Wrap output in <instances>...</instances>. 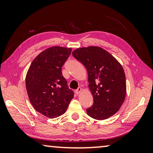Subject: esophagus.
I'll return each mask as SVG.
<instances>
[{
    "instance_id": "obj_1",
    "label": "esophagus",
    "mask_w": 153,
    "mask_h": 153,
    "mask_svg": "<svg viewBox=\"0 0 153 153\" xmlns=\"http://www.w3.org/2000/svg\"><path fill=\"white\" fill-rule=\"evenodd\" d=\"M82 91V88H80V87H79L78 88H77L76 90V93L77 94H79L80 92H81Z\"/></svg>"
}]
</instances>
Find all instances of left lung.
I'll return each mask as SVG.
<instances>
[{
  "mask_svg": "<svg viewBox=\"0 0 153 153\" xmlns=\"http://www.w3.org/2000/svg\"><path fill=\"white\" fill-rule=\"evenodd\" d=\"M72 55L84 65L88 72V88L94 103L87 108L90 117L103 120L120 110L126 95V75L117 59L99 46L75 50Z\"/></svg>",
  "mask_w": 153,
  "mask_h": 153,
  "instance_id": "8db88e82",
  "label": "left lung"
}]
</instances>
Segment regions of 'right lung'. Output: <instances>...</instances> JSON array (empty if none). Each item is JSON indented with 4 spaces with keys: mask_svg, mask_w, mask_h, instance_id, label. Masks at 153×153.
Wrapping results in <instances>:
<instances>
[{
    "mask_svg": "<svg viewBox=\"0 0 153 153\" xmlns=\"http://www.w3.org/2000/svg\"><path fill=\"white\" fill-rule=\"evenodd\" d=\"M71 50L57 46L46 48L33 59L27 72L25 86L31 104L48 118L65 113L74 98L61 72Z\"/></svg>",
    "mask_w": 153,
    "mask_h": 153,
    "instance_id": "obj_1",
    "label": "right lung"
}]
</instances>
